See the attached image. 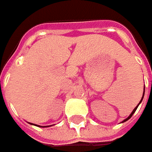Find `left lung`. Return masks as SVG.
Returning <instances> with one entry per match:
<instances>
[{"label": "left lung", "instance_id": "1", "mask_svg": "<svg viewBox=\"0 0 152 152\" xmlns=\"http://www.w3.org/2000/svg\"><path fill=\"white\" fill-rule=\"evenodd\" d=\"M144 94H145V87H144V93H143V96H142V98H141V100H140V102H142V100H143ZM140 103H139V104H138V106H139V105H140ZM138 106H137V107H136L134 108V110H133V112H132V113H131V114H130V115H129V117H128V118H126V119L124 120V121H123V122H122V123H124V122H126V121H127V120H129V118H131L132 116H133V114H134V113H135V111H136V109H137Z\"/></svg>", "mask_w": 152, "mask_h": 152}]
</instances>
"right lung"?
<instances>
[{
  "label": "right lung",
  "instance_id": "right-lung-1",
  "mask_svg": "<svg viewBox=\"0 0 152 152\" xmlns=\"http://www.w3.org/2000/svg\"><path fill=\"white\" fill-rule=\"evenodd\" d=\"M36 126H38V125H36ZM39 127H40V126H39Z\"/></svg>",
  "mask_w": 152,
  "mask_h": 152
}]
</instances>
